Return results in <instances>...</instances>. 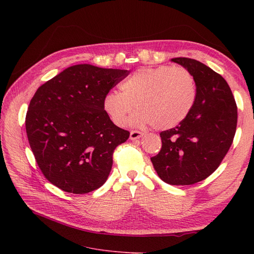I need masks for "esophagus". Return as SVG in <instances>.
I'll list each match as a JSON object with an SVG mask.
<instances>
[{
    "instance_id": "1",
    "label": "esophagus",
    "mask_w": 254,
    "mask_h": 254,
    "mask_svg": "<svg viewBox=\"0 0 254 254\" xmlns=\"http://www.w3.org/2000/svg\"><path fill=\"white\" fill-rule=\"evenodd\" d=\"M142 136H143V132H142V131H139V130H130V134H129L130 140L140 139Z\"/></svg>"
}]
</instances>
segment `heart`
Returning <instances> with one entry per match:
<instances>
[{
  "label": "heart",
  "instance_id": "obj_1",
  "mask_svg": "<svg viewBox=\"0 0 254 254\" xmlns=\"http://www.w3.org/2000/svg\"><path fill=\"white\" fill-rule=\"evenodd\" d=\"M120 91L107 93L103 101L105 112L116 126H124L134 108V126L151 125L168 129L189 116L196 99L192 74L182 66L161 65L140 69L120 84Z\"/></svg>",
  "mask_w": 254,
  "mask_h": 254
}]
</instances>
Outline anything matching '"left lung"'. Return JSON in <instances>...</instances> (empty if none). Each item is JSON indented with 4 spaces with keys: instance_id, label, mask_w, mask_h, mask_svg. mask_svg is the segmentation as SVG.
Segmentation results:
<instances>
[{
    "instance_id": "obj_1",
    "label": "left lung",
    "mask_w": 254,
    "mask_h": 254,
    "mask_svg": "<svg viewBox=\"0 0 254 254\" xmlns=\"http://www.w3.org/2000/svg\"><path fill=\"white\" fill-rule=\"evenodd\" d=\"M196 85L191 111L179 126L162 131V148L150 159L163 181L190 185L214 172L228 153L237 128V104L223 77L203 63L176 58Z\"/></svg>"
}]
</instances>
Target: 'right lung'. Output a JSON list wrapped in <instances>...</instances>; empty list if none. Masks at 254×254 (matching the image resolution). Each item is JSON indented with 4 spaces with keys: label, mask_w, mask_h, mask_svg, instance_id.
<instances>
[{
    "label": "right lung",
    "mask_w": 254,
    "mask_h": 254,
    "mask_svg": "<svg viewBox=\"0 0 254 254\" xmlns=\"http://www.w3.org/2000/svg\"><path fill=\"white\" fill-rule=\"evenodd\" d=\"M128 74L75 64L35 92L25 117L26 135L40 170L57 188L82 194L106 182L113 152L129 131L112 123L103 101Z\"/></svg>",
    "instance_id": "add662e5"
}]
</instances>
